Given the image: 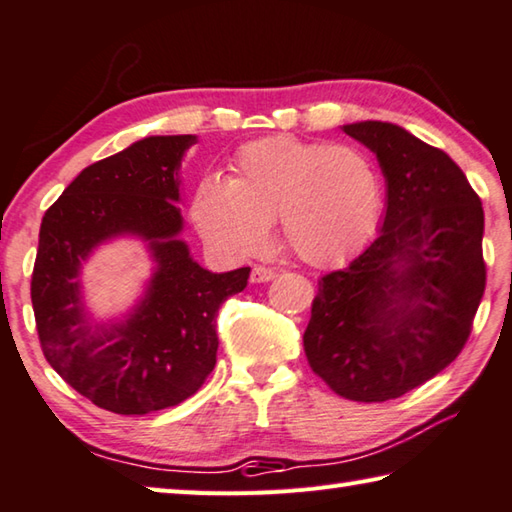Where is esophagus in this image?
Segmentation results:
<instances>
[{
	"label": "esophagus",
	"instance_id": "obj_1",
	"mask_svg": "<svg viewBox=\"0 0 512 512\" xmlns=\"http://www.w3.org/2000/svg\"><path fill=\"white\" fill-rule=\"evenodd\" d=\"M275 277V268H268V266H255L253 273H250V282L255 284H262V282H271Z\"/></svg>",
	"mask_w": 512,
	"mask_h": 512
}]
</instances>
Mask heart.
Returning a JSON list of instances; mask_svg holds the SVG:
<instances>
[{"instance_id": "obj_1", "label": "heart", "mask_w": 512, "mask_h": 512, "mask_svg": "<svg viewBox=\"0 0 512 512\" xmlns=\"http://www.w3.org/2000/svg\"><path fill=\"white\" fill-rule=\"evenodd\" d=\"M230 171L205 176L189 205L201 237L230 257L257 253L275 219L284 246L314 266L343 262L377 228L379 173L352 144L264 137L241 146Z\"/></svg>"}]
</instances>
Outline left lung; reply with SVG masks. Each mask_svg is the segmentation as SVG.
<instances>
[{"label": "left lung", "instance_id": "1", "mask_svg": "<svg viewBox=\"0 0 512 512\" xmlns=\"http://www.w3.org/2000/svg\"><path fill=\"white\" fill-rule=\"evenodd\" d=\"M343 131L377 155L386 216L359 257L318 280L302 343L336 395L386 402L436 377L470 339L485 291L483 207L461 167L404 128Z\"/></svg>", "mask_w": 512, "mask_h": 512}]
</instances>
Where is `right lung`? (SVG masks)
Wrapping results in <instances>:
<instances>
[{
	"label": "right lung",
	"instance_id": "obj_1",
	"mask_svg": "<svg viewBox=\"0 0 512 512\" xmlns=\"http://www.w3.org/2000/svg\"><path fill=\"white\" fill-rule=\"evenodd\" d=\"M194 142V135L135 142L83 169L42 216L31 277L42 352L99 409L144 415L192 397L216 363V311L248 284V266L210 273L178 239V169ZM119 234L149 240L159 268L128 321L97 326L80 300V262Z\"/></svg>",
	"mask_w": 512,
	"mask_h": 512
}]
</instances>
